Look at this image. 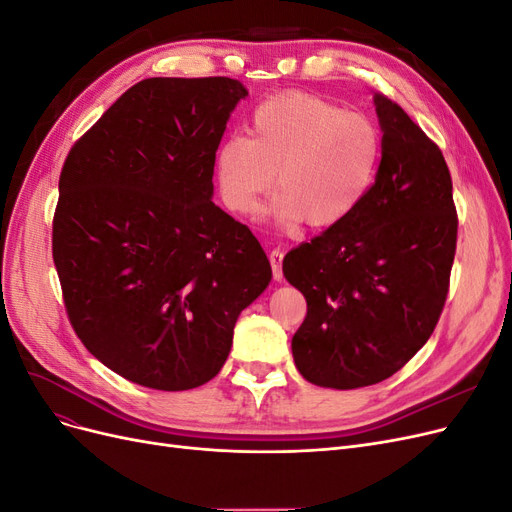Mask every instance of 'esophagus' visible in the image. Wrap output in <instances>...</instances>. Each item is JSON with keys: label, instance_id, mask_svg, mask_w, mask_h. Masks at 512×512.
<instances>
[{"label": "esophagus", "instance_id": "esophagus-1", "mask_svg": "<svg viewBox=\"0 0 512 512\" xmlns=\"http://www.w3.org/2000/svg\"><path fill=\"white\" fill-rule=\"evenodd\" d=\"M282 260H284V250H280V247H275V250L269 252V262H271L275 280H282Z\"/></svg>", "mask_w": 512, "mask_h": 512}]
</instances>
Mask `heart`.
Returning a JSON list of instances; mask_svg holds the SVG:
<instances>
[{
  "label": "heart",
  "instance_id": "1",
  "mask_svg": "<svg viewBox=\"0 0 512 512\" xmlns=\"http://www.w3.org/2000/svg\"><path fill=\"white\" fill-rule=\"evenodd\" d=\"M250 138L230 134L215 151L224 205L241 215L260 209L273 181L269 215L280 226H333L359 209L374 185L382 136L374 121L303 91L260 102L247 119ZM278 179H274V173Z\"/></svg>",
  "mask_w": 512,
  "mask_h": 512
}]
</instances>
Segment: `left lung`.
Segmentation results:
<instances>
[{
    "label": "left lung",
    "instance_id": "obj_1",
    "mask_svg": "<svg viewBox=\"0 0 512 512\" xmlns=\"http://www.w3.org/2000/svg\"><path fill=\"white\" fill-rule=\"evenodd\" d=\"M374 102L382 160L367 198L284 260L286 280L307 301L294 365L329 389L391 378L425 346L455 260L457 209L440 147L397 102Z\"/></svg>",
    "mask_w": 512,
    "mask_h": 512
}]
</instances>
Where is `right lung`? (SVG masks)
<instances>
[{
    "label": "right lung",
    "mask_w": 512,
    "mask_h": 512,
    "mask_svg": "<svg viewBox=\"0 0 512 512\" xmlns=\"http://www.w3.org/2000/svg\"><path fill=\"white\" fill-rule=\"evenodd\" d=\"M245 96L228 76L145 79L61 168L53 260L70 324L149 389L218 376L239 314L271 282L252 230L211 200L215 151Z\"/></svg>",
    "instance_id": "right-lung-1"
}]
</instances>
